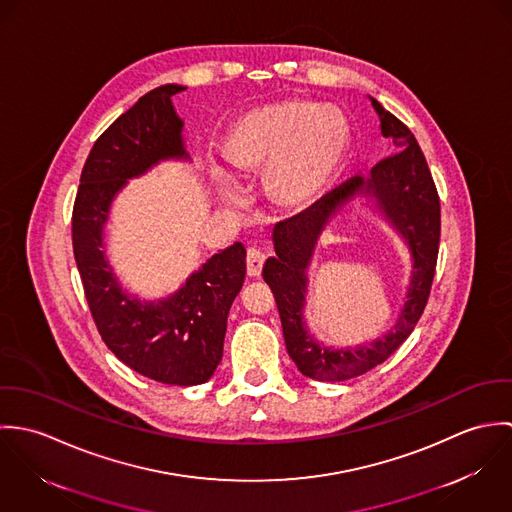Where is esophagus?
Instances as JSON below:
<instances>
[{
	"mask_svg": "<svg viewBox=\"0 0 512 512\" xmlns=\"http://www.w3.org/2000/svg\"><path fill=\"white\" fill-rule=\"evenodd\" d=\"M264 252L258 250V248H248V254H246V268H248V276L252 278H258L262 274V266H264Z\"/></svg>",
	"mask_w": 512,
	"mask_h": 512,
	"instance_id": "obj_1",
	"label": "esophagus"
}]
</instances>
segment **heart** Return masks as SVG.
Returning <instances> with one entry per match:
<instances>
[{
	"mask_svg": "<svg viewBox=\"0 0 512 512\" xmlns=\"http://www.w3.org/2000/svg\"><path fill=\"white\" fill-rule=\"evenodd\" d=\"M351 144L347 116L313 100H284L240 116L228 132L224 151L244 171H266L270 195L284 207L313 203L331 183ZM211 175L224 197L236 187L228 171L211 161Z\"/></svg>",
	"mask_w": 512,
	"mask_h": 512,
	"instance_id": "1",
	"label": "heart"
}]
</instances>
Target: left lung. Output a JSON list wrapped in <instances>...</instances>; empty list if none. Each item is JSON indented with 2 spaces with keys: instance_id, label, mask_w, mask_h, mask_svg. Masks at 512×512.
Here are the masks:
<instances>
[{
  "instance_id": "obj_1",
  "label": "left lung",
  "mask_w": 512,
  "mask_h": 512,
  "mask_svg": "<svg viewBox=\"0 0 512 512\" xmlns=\"http://www.w3.org/2000/svg\"><path fill=\"white\" fill-rule=\"evenodd\" d=\"M370 102L378 114L382 136L392 140L398 153L378 161L366 177H351L303 213L278 222L272 232L276 256L268 258L262 270L276 297L286 349L299 372L313 380H349L384 363L414 331L436 274L441 215L430 167L410 128L384 110L378 100L370 98ZM359 194L372 198L407 240L413 254V278L401 317L386 336L355 350H333L313 340L304 325L306 268L328 220Z\"/></svg>"
}]
</instances>
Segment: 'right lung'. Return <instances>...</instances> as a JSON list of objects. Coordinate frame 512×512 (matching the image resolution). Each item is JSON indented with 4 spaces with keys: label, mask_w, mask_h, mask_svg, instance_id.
<instances>
[{
    "label": "right lung",
    "mask_w": 512,
    "mask_h": 512,
    "mask_svg": "<svg viewBox=\"0 0 512 512\" xmlns=\"http://www.w3.org/2000/svg\"><path fill=\"white\" fill-rule=\"evenodd\" d=\"M185 90H149L96 142L84 163L73 209V250L84 295L106 347L151 380L175 386L207 382L222 359L226 317L246 276V250L234 242L215 254L179 292L142 301L124 292L104 254V226L128 179L165 159H189L183 120L171 98Z\"/></svg>",
    "instance_id": "1"
}]
</instances>
